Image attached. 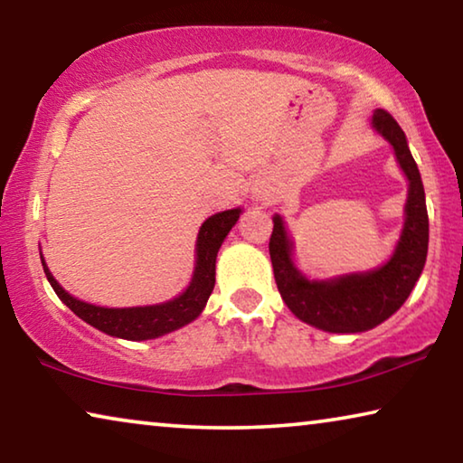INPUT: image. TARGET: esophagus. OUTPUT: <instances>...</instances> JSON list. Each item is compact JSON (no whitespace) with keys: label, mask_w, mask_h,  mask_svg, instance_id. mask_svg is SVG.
Returning a JSON list of instances; mask_svg holds the SVG:
<instances>
[{"label":"esophagus","mask_w":463,"mask_h":463,"mask_svg":"<svg viewBox=\"0 0 463 463\" xmlns=\"http://www.w3.org/2000/svg\"><path fill=\"white\" fill-rule=\"evenodd\" d=\"M255 195H257V198H268L269 192H268V190H257Z\"/></svg>","instance_id":"1"}]
</instances>
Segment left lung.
<instances>
[{
  "label": "left lung",
  "mask_w": 463,
  "mask_h": 463,
  "mask_svg": "<svg viewBox=\"0 0 463 463\" xmlns=\"http://www.w3.org/2000/svg\"><path fill=\"white\" fill-rule=\"evenodd\" d=\"M372 124L394 146L396 159L409 177L406 222L394 255L386 265L367 273L310 281L294 268L292 242L284 222L279 216L273 218L269 255L281 300L304 323L328 333L370 331L390 318L412 292L427 260L429 216L417 163L406 145L402 128L390 112L375 109Z\"/></svg>",
  "instance_id": "obj_1"
}]
</instances>
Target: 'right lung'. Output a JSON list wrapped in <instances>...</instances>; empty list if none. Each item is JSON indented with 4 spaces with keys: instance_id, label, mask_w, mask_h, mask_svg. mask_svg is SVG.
Masks as SVG:
<instances>
[{
    "instance_id": "add662e5",
    "label": "right lung",
    "mask_w": 463,
    "mask_h": 463,
    "mask_svg": "<svg viewBox=\"0 0 463 463\" xmlns=\"http://www.w3.org/2000/svg\"><path fill=\"white\" fill-rule=\"evenodd\" d=\"M241 208L226 210V213H218L210 216L206 222L202 224L198 232V245H195V269L192 284L187 286L182 296L174 298L165 304H156V307H138V308H101L93 307V304H85L77 300L71 294L62 289L52 273L46 268L43 260V268L46 273V279L52 286L54 292L62 302L71 308L77 317L85 323L96 326L98 331L120 336V339L128 341H145L155 339L165 333L175 331V328L192 323L194 318L200 317V312L206 307L210 294L214 289L216 281V253L221 249L222 241L229 231L239 221Z\"/></svg>"
}]
</instances>
